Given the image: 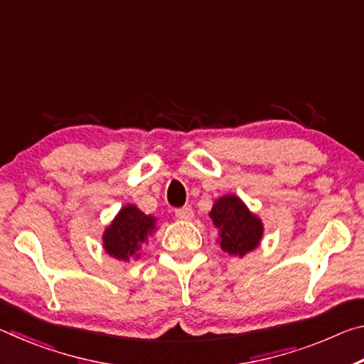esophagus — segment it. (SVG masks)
I'll use <instances>...</instances> for the list:
<instances>
[{"instance_id":"1","label":"esophagus","mask_w":364,"mask_h":364,"mask_svg":"<svg viewBox=\"0 0 364 364\" xmlns=\"http://www.w3.org/2000/svg\"><path fill=\"white\" fill-rule=\"evenodd\" d=\"M175 217L178 220L188 221V220H193L194 212H193V208H191V207H181V208H176V210H175Z\"/></svg>"}]
</instances>
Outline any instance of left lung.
I'll list each match as a JSON object with an SVG mask.
<instances>
[{
    "label": "left lung",
    "mask_w": 364,
    "mask_h": 364,
    "mask_svg": "<svg viewBox=\"0 0 364 364\" xmlns=\"http://www.w3.org/2000/svg\"><path fill=\"white\" fill-rule=\"evenodd\" d=\"M218 228L220 247L230 255L244 257L258 247L263 236V223L237 196L228 194L215 200L208 213Z\"/></svg>",
    "instance_id": "1"
}]
</instances>
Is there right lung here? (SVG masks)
Masks as SVG:
<instances>
[{"label": "right lung", "instance_id": "1", "mask_svg": "<svg viewBox=\"0 0 364 364\" xmlns=\"http://www.w3.org/2000/svg\"><path fill=\"white\" fill-rule=\"evenodd\" d=\"M154 230L156 218L143 213L136 205H125L104 231V250L117 260L128 262L132 257L138 258L141 245L147 242Z\"/></svg>", "mask_w": 364, "mask_h": 364}]
</instances>
